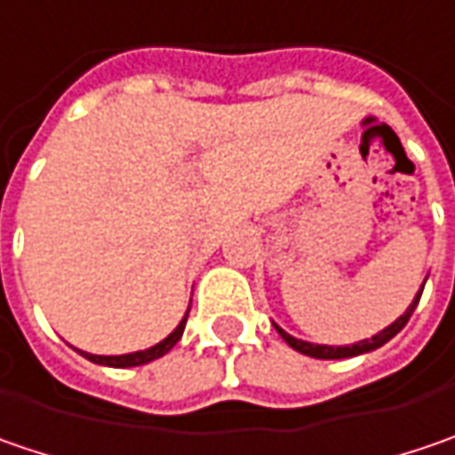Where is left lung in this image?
Returning a JSON list of instances; mask_svg holds the SVG:
<instances>
[{
	"instance_id": "1",
	"label": "left lung",
	"mask_w": 455,
	"mask_h": 455,
	"mask_svg": "<svg viewBox=\"0 0 455 455\" xmlns=\"http://www.w3.org/2000/svg\"><path fill=\"white\" fill-rule=\"evenodd\" d=\"M425 287V285H423ZM420 295H423V290L415 295V300L410 303L405 313L392 323V326H387L385 331H379L377 336H371V339H364V341H359V344H351V346H321V344H307V341H300V339H292L290 333H285L280 326L277 328V333L285 339L287 344L292 346L295 351H300V354H306V356H313V359H348V356H359V354H366V351H374V348H379V346H385L392 336H397L405 323L410 321V315H412V310L418 307L420 303Z\"/></svg>"
}]
</instances>
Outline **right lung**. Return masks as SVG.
I'll use <instances>...</instances> for the list:
<instances>
[{"label":"right lung","instance_id":"add662e5","mask_svg":"<svg viewBox=\"0 0 455 455\" xmlns=\"http://www.w3.org/2000/svg\"><path fill=\"white\" fill-rule=\"evenodd\" d=\"M186 321H188V313H186V318L178 323V328L170 333L165 341H160L157 346H152V348H145V351H134V354H124V356H96V354H86V351H81V356H86L89 362L93 364H104V366H140V364H148V362H155V359H160L163 354H168L172 346L180 341V336H183V328H186Z\"/></svg>","mask_w":455,"mask_h":455}]
</instances>
